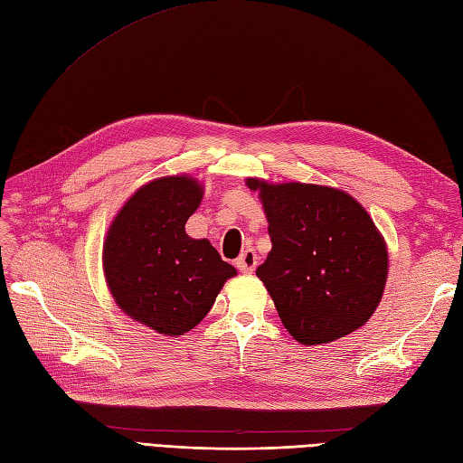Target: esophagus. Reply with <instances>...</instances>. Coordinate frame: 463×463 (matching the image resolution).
<instances>
[{
  "label": "esophagus",
  "mask_w": 463,
  "mask_h": 463,
  "mask_svg": "<svg viewBox=\"0 0 463 463\" xmlns=\"http://www.w3.org/2000/svg\"><path fill=\"white\" fill-rule=\"evenodd\" d=\"M256 264H258V256L252 248H248V250H244L241 254V258L236 260V268H239L242 274H252V271L256 269Z\"/></svg>",
  "instance_id": "34e87169"
}]
</instances>
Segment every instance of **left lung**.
Returning a JSON list of instances; mask_svg holds the SVG:
<instances>
[{"mask_svg":"<svg viewBox=\"0 0 463 463\" xmlns=\"http://www.w3.org/2000/svg\"><path fill=\"white\" fill-rule=\"evenodd\" d=\"M271 250L256 269L288 333L328 345L364 326L383 298L387 244L367 211L336 187L248 177Z\"/></svg>","mask_w":463,"mask_h":463,"instance_id":"1","label":"left lung"}]
</instances>
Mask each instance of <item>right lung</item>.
I'll return each mask as SVG.
<instances>
[{
    "instance_id": "right-lung-1",
    "label": "right lung",
    "mask_w": 463,
    "mask_h": 463,
    "mask_svg": "<svg viewBox=\"0 0 463 463\" xmlns=\"http://www.w3.org/2000/svg\"><path fill=\"white\" fill-rule=\"evenodd\" d=\"M203 199L195 177H156L118 209L103 242V274L118 309L165 336L203 321L236 269L185 232Z\"/></svg>"
}]
</instances>
